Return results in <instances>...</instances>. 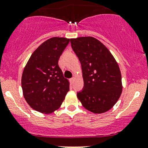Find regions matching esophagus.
<instances>
[{
  "label": "esophagus",
  "mask_w": 148,
  "mask_h": 148,
  "mask_svg": "<svg viewBox=\"0 0 148 148\" xmlns=\"http://www.w3.org/2000/svg\"><path fill=\"white\" fill-rule=\"evenodd\" d=\"M74 79H75V78H74V77H72V78H71V79H70V81H71V83H73V82H74Z\"/></svg>",
  "instance_id": "1"
}]
</instances>
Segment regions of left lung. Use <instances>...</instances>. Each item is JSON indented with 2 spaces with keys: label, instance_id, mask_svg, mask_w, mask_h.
Returning a JSON list of instances; mask_svg holds the SVG:
<instances>
[{
  "label": "left lung",
  "instance_id": "1",
  "mask_svg": "<svg viewBox=\"0 0 148 148\" xmlns=\"http://www.w3.org/2000/svg\"><path fill=\"white\" fill-rule=\"evenodd\" d=\"M71 47L80 61L84 87L77 98L86 110L101 114L112 108L122 93L118 63L104 45L91 36L71 38Z\"/></svg>",
  "mask_w": 148,
  "mask_h": 148
}]
</instances>
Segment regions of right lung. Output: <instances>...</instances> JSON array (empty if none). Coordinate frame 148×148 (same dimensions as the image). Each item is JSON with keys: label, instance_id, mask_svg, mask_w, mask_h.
<instances>
[{"label": "right lung", "instance_id": "add662e5", "mask_svg": "<svg viewBox=\"0 0 148 148\" xmlns=\"http://www.w3.org/2000/svg\"><path fill=\"white\" fill-rule=\"evenodd\" d=\"M69 38L53 37L42 43L31 55L22 75L25 99L32 109L49 114L61 106L69 90L58 60Z\"/></svg>", "mask_w": 148, "mask_h": 148}]
</instances>
